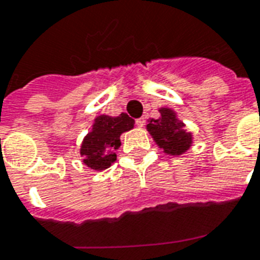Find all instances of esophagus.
<instances>
[{
  "label": "esophagus",
  "instance_id": "1",
  "mask_svg": "<svg viewBox=\"0 0 260 260\" xmlns=\"http://www.w3.org/2000/svg\"><path fill=\"white\" fill-rule=\"evenodd\" d=\"M136 124L138 126V127H144V126H145V118H138V119H136Z\"/></svg>",
  "mask_w": 260,
  "mask_h": 260
}]
</instances>
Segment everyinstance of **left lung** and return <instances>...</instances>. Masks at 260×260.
<instances>
[{
	"label": "left lung",
	"instance_id": "obj_1",
	"mask_svg": "<svg viewBox=\"0 0 260 260\" xmlns=\"http://www.w3.org/2000/svg\"><path fill=\"white\" fill-rule=\"evenodd\" d=\"M161 116L158 119H152L146 128L152 134L153 140L164 152L172 156H179L191 146L192 137L191 133L184 130V124L176 119L175 112L170 108L160 110Z\"/></svg>",
	"mask_w": 260,
	"mask_h": 260
}]
</instances>
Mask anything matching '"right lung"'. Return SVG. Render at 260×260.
<instances>
[{"mask_svg": "<svg viewBox=\"0 0 260 260\" xmlns=\"http://www.w3.org/2000/svg\"><path fill=\"white\" fill-rule=\"evenodd\" d=\"M134 127V119L122 112L119 116L100 115L94 119L92 132L82 141L81 156L92 170L103 171L116 160L115 150L120 146L122 133Z\"/></svg>", "mask_w": 260, "mask_h": 260, "instance_id": "right-lung-1", "label": "right lung"}]
</instances>
